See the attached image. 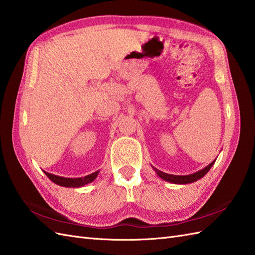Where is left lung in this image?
I'll return each instance as SVG.
<instances>
[{"mask_svg":"<svg viewBox=\"0 0 255 255\" xmlns=\"http://www.w3.org/2000/svg\"><path fill=\"white\" fill-rule=\"evenodd\" d=\"M216 160V159H215ZM215 160H213L212 162H211L209 165H207L206 167H203L202 170L200 171H197L196 173H192V174H189V175H173V174H167V173H164L162 171H160L158 169H156V167H153L154 172L157 173V175L160 177L164 179V181L169 182V183H172V184H190V183H194L196 181H198V179L202 178L204 175L207 174V173L210 171L211 167L213 166Z\"/></svg>","mask_w":255,"mask_h":255,"instance_id":"1","label":"left lung"}]
</instances>
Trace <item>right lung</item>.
Returning <instances> with one entry per match:
<instances>
[{"label": "right lung", "instance_id": "right-lung-1", "mask_svg": "<svg viewBox=\"0 0 255 255\" xmlns=\"http://www.w3.org/2000/svg\"><path fill=\"white\" fill-rule=\"evenodd\" d=\"M44 173H45V175L55 184L63 186V187L78 188V187H82V186L89 184V183H92L93 181H94V179L97 177V175L99 174V171H96L94 173H92V174L86 175L84 177H76V178H69V177L54 175V174H51V173L45 172V171H44Z\"/></svg>", "mask_w": 255, "mask_h": 255}]
</instances>
